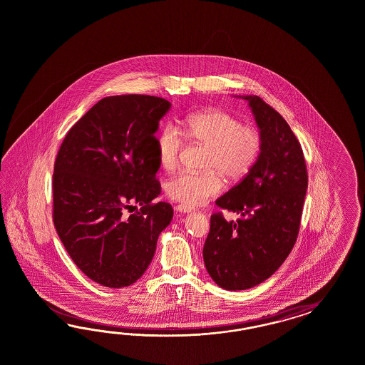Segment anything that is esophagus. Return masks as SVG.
Masks as SVG:
<instances>
[{"instance_id":"obj_1","label":"esophagus","mask_w":365,"mask_h":365,"mask_svg":"<svg viewBox=\"0 0 365 365\" xmlns=\"http://www.w3.org/2000/svg\"><path fill=\"white\" fill-rule=\"evenodd\" d=\"M177 211H179V212H192V209L191 207H187V206H183V205H178Z\"/></svg>"}]
</instances>
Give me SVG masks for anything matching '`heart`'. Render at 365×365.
<instances>
[{
    "instance_id": "heart-1",
    "label": "heart",
    "mask_w": 365,
    "mask_h": 365,
    "mask_svg": "<svg viewBox=\"0 0 365 365\" xmlns=\"http://www.w3.org/2000/svg\"><path fill=\"white\" fill-rule=\"evenodd\" d=\"M185 139L207 147L202 173H179L167 180L170 199L187 207L205 205L223 190V177L238 182L255 168L264 147L262 133L253 125L222 110L197 112L183 120L182 131L167 124L156 136L159 165L171 171L178 166Z\"/></svg>"
}]
</instances>
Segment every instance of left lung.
<instances>
[{"instance_id": "1", "label": "left lung", "mask_w": 365, "mask_h": 365, "mask_svg": "<svg viewBox=\"0 0 365 365\" xmlns=\"http://www.w3.org/2000/svg\"><path fill=\"white\" fill-rule=\"evenodd\" d=\"M255 113L264 147L255 168L215 203L241 217L211 215L203 261L226 290H245L272 276L292 252L301 225L308 171L299 139L259 96H243Z\"/></svg>"}]
</instances>
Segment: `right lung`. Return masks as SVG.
<instances>
[{
    "label": "right lung",
    "mask_w": 365,
    "mask_h": 365,
    "mask_svg": "<svg viewBox=\"0 0 365 365\" xmlns=\"http://www.w3.org/2000/svg\"><path fill=\"white\" fill-rule=\"evenodd\" d=\"M170 106L148 95L104 98L56 156V232L78 269L103 287H130L143 276L173 218L170 203H153L160 194L155 133ZM133 202L141 210L125 217Z\"/></svg>",
    "instance_id": "obj_1"
}]
</instances>
